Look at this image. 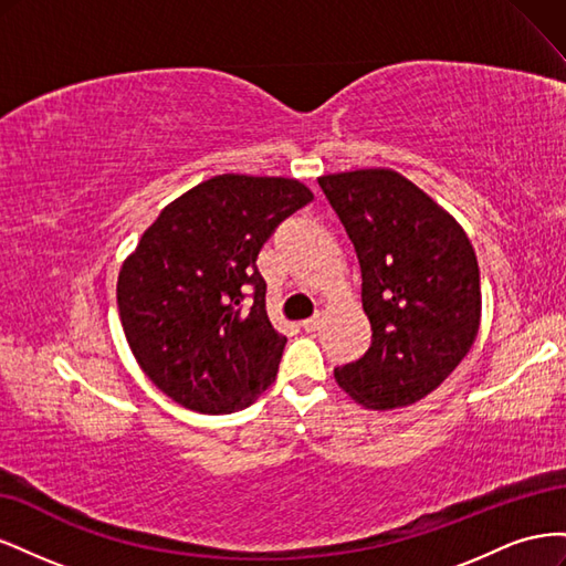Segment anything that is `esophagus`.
Returning <instances> with one entry per match:
<instances>
[{
    "label": "esophagus",
    "mask_w": 566,
    "mask_h": 566,
    "mask_svg": "<svg viewBox=\"0 0 566 566\" xmlns=\"http://www.w3.org/2000/svg\"><path fill=\"white\" fill-rule=\"evenodd\" d=\"M302 328H304L306 333H316V331L321 328V316H314V318H306V321H302Z\"/></svg>",
    "instance_id": "1"
}]
</instances>
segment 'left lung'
<instances>
[{"mask_svg":"<svg viewBox=\"0 0 566 566\" xmlns=\"http://www.w3.org/2000/svg\"><path fill=\"white\" fill-rule=\"evenodd\" d=\"M361 266L370 347L335 368L368 410L403 408L434 391L468 356L482 321L479 264L455 217L387 167L318 177Z\"/></svg>","mask_w":566,"mask_h":566,"instance_id":"left-lung-1","label":"left lung"}]
</instances>
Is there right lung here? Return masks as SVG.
<instances>
[{
	"instance_id": "obj_1",
	"label": "right lung",
	"mask_w": 566,
	"mask_h": 566,
	"mask_svg": "<svg viewBox=\"0 0 566 566\" xmlns=\"http://www.w3.org/2000/svg\"><path fill=\"white\" fill-rule=\"evenodd\" d=\"M314 200L297 179L217 175L172 200L117 273L127 345L184 408L233 413L276 380L287 337L266 316L254 262L285 217ZM255 290L243 305L244 290Z\"/></svg>"
}]
</instances>
